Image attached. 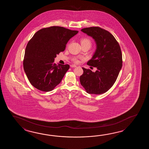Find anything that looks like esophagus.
<instances>
[{
  "mask_svg": "<svg viewBox=\"0 0 149 149\" xmlns=\"http://www.w3.org/2000/svg\"><path fill=\"white\" fill-rule=\"evenodd\" d=\"M70 67L71 68H75V67H76V65L74 64H71V65H70Z\"/></svg>",
  "mask_w": 149,
  "mask_h": 149,
  "instance_id": "obj_1",
  "label": "esophagus"
}]
</instances>
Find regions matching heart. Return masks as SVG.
<instances>
[{"instance_id": "heart-1", "label": "heart", "mask_w": 149, "mask_h": 149, "mask_svg": "<svg viewBox=\"0 0 149 149\" xmlns=\"http://www.w3.org/2000/svg\"><path fill=\"white\" fill-rule=\"evenodd\" d=\"M80 42L81 44L82 45V46H88L90 47L92 46V42L91 39L88 37H84V38H81L80 39ZM80 59H81L80 58L78 57H74L72 58V61L73 62L78 63H79L80 61Z\"/></svg>"}]
</instances>
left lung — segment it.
I'll list each match as a JSON object with an SVG mask.
<instances>
[{
	"label": "left lung",
	"instance_id": "obj_1",
	"mask_svg": "<svg viewBox=\"0 0 149 149\" xmlns=\"http://www.w3.org/2000/svg\"><path fill=\"white\" fill-rule=\"evenodd\" d=\"M81 31L92 37L96 42V51L87 64L97 70L94 72L82 68L84 72L80 77V84L87 93L102 94L114 85L122 68L120 47L110 32L99 26L86 28Z\"/></svg>",
	"mask_w": 149,
	"mask_h": 149
}]
</instances>
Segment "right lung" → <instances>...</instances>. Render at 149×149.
<instances>
[{
	"instance_id": "obj_1",
	"label": "right lung",
	"mask_w": 149,
	"mask_h": 149,
	"mask_svg": "<svg viewBox=\"0 0 149 149\" xmlns=\"http://www.w3.org/2000/svg\"><path fill=\"white\" fill-rule=\"evenodd\" d=\"M78 32L53 26L36 32L25 48L23 68L32 85L50 92L60 83L70 66L54 63V58L65 50L68 41Z\"/></svg>"
}]
</instances>
